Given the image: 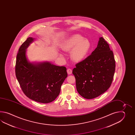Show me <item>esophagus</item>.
Instances as JSON below:
<instances>
[{
    "label": "esophagus",
    "instance_id": "1",
    "mask_svg": "<svg viewBox=\"0 0 135 135\" xmlns=\"http://www.w3.org/2000/svg\"><path fill=\"white\" fill-rule=\"evenodd\" d=\"M67 72H68V73L69 74H71L72 72V71L71 69H67Z\"/></svg>",
    "mask_w": 135,
    "mask_h": 135
}]
</instances>
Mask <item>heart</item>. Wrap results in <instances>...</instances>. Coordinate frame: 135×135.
<instances>
[{
    "instance_id": "b5f03b06",
    "label": "heart",
    "mask_w": 135,
    "mask_h": 135,
    "mask_svg": "<svg viewBox=\"0 0 135 135\" xmlns=\"http://www.w3.org/2000/svg\"><path fill=\"white\" fill-rule=\"evenodd\" d=\"M91 48L89 40L80 35H75L69 38L62 45L61 49L65 52H70L72 60L79 62L85 59Z\"/></svg>"
}]
</instances>
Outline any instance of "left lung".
<instances>
[{
  "label": "left lung",
  "mask_w": 135,
  "mask_h": 135,
  "mask_svg": "<svg viewBox=\"0 0 135 135\" xmlns=\"http://www.w3.org/2000/svg\"><path fill=\"white\" fill-rule=\"evenodd\" d=\"M72 71L79 94L86 99H93L103 94L112 83L115 61L109 44L99 38L98 46L83 60L76 64Z\"/></svg>",
  "instance_id": "8db88e82"
}]
</instances>
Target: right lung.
<instances>
[{"label":"right lung","mask_w":135,"mask_h":135,"mask_svg":"<svg viewBox=\"0 0 135 135\" xmlns=\"http://www.w3.org/2000/svg\"><path fill=\"white\" fill-rule=\"evenodd\" d=\"M34 38L29 37L21 45L17 55L15 74L21 88L27 97L42 103L55 100L68 76L65 66L48 62L30 63L26 57V49Z\"/></svg>","instance_id":"obj_1"}]
</instances>
